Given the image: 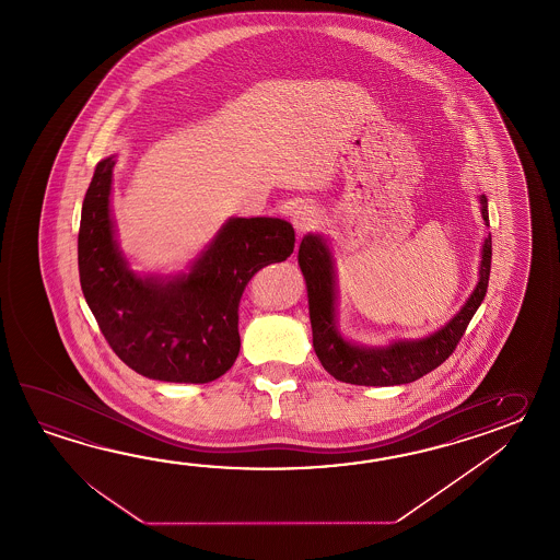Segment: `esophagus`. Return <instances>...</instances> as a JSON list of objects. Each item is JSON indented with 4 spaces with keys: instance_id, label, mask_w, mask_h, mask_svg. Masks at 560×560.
<instances>
[{
    "instance_id": "34e87169",
    "label": "esophagus",
    "mask_w": 560,
    "mask_h": 560,
    "mask_svg": "<svg viewBox=\"0 0 560 560\" xmlns=\"http://www.w3.org/2000/svg\"><path fill=\"white\" fill-rule=\"evenodd\" d=\"M320 220V212L314 203L304 200V202L298 203L296 208L292 210V224L296 228L298 234L302 232H308L312 228L318 224Z\"/></svg>"
}]
</instances>
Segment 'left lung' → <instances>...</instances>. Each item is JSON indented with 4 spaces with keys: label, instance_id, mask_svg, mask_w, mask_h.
Wrapping results in <instances>:
<instances>
[{
    "label": "left lung",
    "instance_id": "8db88e82",
    "mask_svg": "<svg viewBox=\"0 0 560 560\" xmlns=\"http://www.w3.org/2000/svg\"><path fill=\"white\" fill-rule=\"evenodd\" d=\"M480 214L488 226L487 196H478ZM492 258V238L487 234L480 248L478 282L463 308L439 330L422 338H396L388 345L364 346L348 340L338 330V278L328 240L322 234H306L300 242L298 264L308 290L312 345L322 366L336 381L358 386H396L418 381L441 366L463 338L468 322L487 296Z\"/></svg>",
    "mask_w": 560,
    "mask_h": 560
}]
</instances>
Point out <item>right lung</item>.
Here are the masks:
<instances>
[{
  "instance_id": "add662e5",
  "label": "right lung",
  "mask_w": 560,
  "mask_h": 560,
  "mask_svg": "<svg viewBox=\"0 0 560 560\" xmlns=\"http://www.w3.org/2000/svg\"><path fill=\"white\" fill-rule=\"evenodd\" d=\"M114 166L116 155L97 162L82 203L78 266L85 302L107 345L138 374L215 381L238 358L244 288L260 268L294 252V228L282 218L232 215L186 270L140 275L116 238Z\"/></svg>"
}]
</instances>
